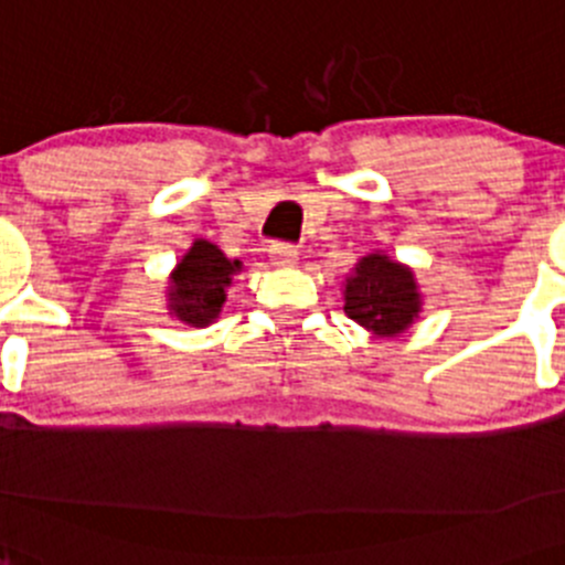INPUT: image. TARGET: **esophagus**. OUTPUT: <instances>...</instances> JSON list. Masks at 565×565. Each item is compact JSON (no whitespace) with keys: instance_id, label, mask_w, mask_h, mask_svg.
<instances>
[{"instance_id":"1","label":"esophagus","mask_w":565,"mask_h":565,"mask_svg":"<svg viewBox=\"0 0 565 565\" xmlns=\"http://www.w3.org/2000/svg\"><path fill=\"white\" fill-rule=\"evenodd\" d=\"M267 254H270V265H276V267H295V265H298V250H295L292 245H287V243L270 245V250H267Z\"/></svg>"}]
</instances>
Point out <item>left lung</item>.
Returning <instances> with one entry per match:
<instances>
[{"mask_svg": "<svg viewBox=\"0 0 565 565\" xmlns=\"http://www.w3.org/2000/svg\"><path fill=\"white\" fill-rule=\"evenodd\" d=\"M344 315L375 339L408 331L422 315V292L414 270L383 250L361 256L344 276Z\"/></svg>", "mask_w": 565, "mask_h": 565, "instance_id": "left-lung-1", "label": "left lung"}]
</instances>
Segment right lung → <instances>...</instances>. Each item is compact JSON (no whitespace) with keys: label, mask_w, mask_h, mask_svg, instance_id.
I'll return each instance as SVG.
<instances>
[{"label":"right lung","mask_w":565,"mask_h":565,"mask_svg":"<svg viewBox=\"0 0 565 565\" xmlns=\"http://www.w3.org/2000/svg\"><path fill=\"white\" fill-rule=\"evenodd\" d=\"M243 273V262L228 259L210 239H195L168 276V315L190 328H206L221 317L226 289Z\"/></svg>","instance_id":"add662e5"}]
</instances>
